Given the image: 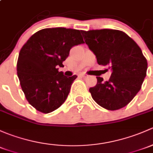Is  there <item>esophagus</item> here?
<instances>
[{"label": "esophagus", "mask_w": 153, "mask_h": 153, "mask_svg": "<svg viewBox=\"0 0 153 153\" xmlns=\"http://www.w3.org/2000/svg\"><path fill=\"white\" fill-rule=\"evenodd\" d=\"M81 76L82 77V78H87L88 75H86V74H81Z\"/></svg>", "instance_id": "1"}]
</instances>
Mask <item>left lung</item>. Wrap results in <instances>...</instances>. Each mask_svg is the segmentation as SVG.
Returning a JSON list of instances; mask_svg holds the SVG:
<instances>
[{"instance_id":"8db88e82","label":"left lung","mask_w":153,"mask_h":153,"mask_svg":"<svg viewBox=\"0 0 153 153\" xmlns=\"http://www.w3.org/2000/svg\"><path fill=\"white\" fill-rule=\"evenodd\" d=\"M81 33L98 64L108 66L111 70L108 81L97 77L96 86L89 89L93 100L110 111L125 107L141 89L147 75V62L141 48L122 30H91Z\"/></svg>"}]
</instances>
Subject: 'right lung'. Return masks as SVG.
Returning a JSON list of instances; mask_svg holds the SVG:
<instances>
[{"instance_id":"obj_1","label":"right lung","mask_w":153,"mask_h":153,"mask_svg":"<svg viewBox=\"0 0 153 153\" xmlns=\"http://www.w3.org/2000/svg\"><path fill=\"white\" fill-rule=\"evenodd\" d=\"M81 31L44 28L33 33L20 50L17 76L26 100L39 111L51 113L67 99L77 75L67 78L58 67L63 66L73 46L84 43Z\"/></svg>"}]
</instances>
